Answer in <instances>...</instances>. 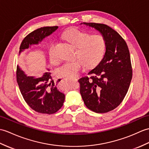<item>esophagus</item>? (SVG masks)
I'll return each mask as SVG.
<instances>
[{"instance_id": "obj_1", "label": "esophagus", "mask_w": 149, "mask_h": 149, "mask_svg": "<svg viewBox=\"0 0 149 149\" xmlns=\"http://www.w3.org/2000/svg\"><path fill=\"white\" fill-rule=\"evenodd\" d=\"M72 79H74V80H77V78H75V77H74V78H72Z\"/></svg>"}]
</instances>
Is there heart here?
I'll return each mask as SVG.
<instances>
[{
  "instance_id": "obj_1",
  "label": "heart",
  "mask_w": 149,
  "mask_h": 149,
  "mask_svg": "<svg viewBox=\"0 0 149 149\" xmlns=\"http://www.w3.org/2000/svg\"><path fill=\"white\" fill-rule=\"evenodd\" d=\"M63 38L76 47L74 60L65 62L56 69L58 77H74L84 68L97 65L104 56L106 50L105 40L102 35L89 33L77 29H72L63 34ZM55 43H52L49 48V56L51 63L57 61L54 48Z\"/></svg>"
}]
</instances>
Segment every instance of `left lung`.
I'll return each instance as SVG.
<instances>
[{
    "instance_id": "left-lung-1",
    "label": "left lung",
    "mask_w": 149,
    "mask_h": 149,
    "mask_svg": "<svg viewBox=\"0 0 149 149\" xmlns=\"http://www.w3.org/2000/svg\"><path fill=\"white\" fill-rule=\"evenodd\" d=\"M101 33L106 42L102 61L89 72L90 77L79 79L80 93L86 106L96 113H105L116 109L128 91L132 79L130 51L122 37L104 24L82 23Z\"/></svg>"
}]
</instances>
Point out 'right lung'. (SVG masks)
Returning <instances> with one entry per match:
<instances>
[{
	"label": "right lung",
	"mask_w": 149,
	"mask_h": 149,
	"mask_svg": "<svg viewBox=\"0 0 149 149\" xmlns=\"http://www.w3.org/2000/svg\"><path fill=\"white\" fill-rule=\"evenodd\" d=\"M58 26H46L34 30L22 41L19 54L33 45H38L45 38L49 36ZM49 71V69L47 68ZM16 79L19 90L28 105L35 111L52 114L63 106L65 96L57 88L59 79L55 83L50 72H45L41 77L29 76L19 66H17Z\"/></svg>",
	"instance_id": "right-lung-1"
}]
</instances>
